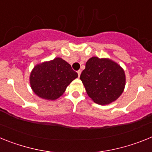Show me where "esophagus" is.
Wrapping results in <instances>:
<instances>
[{
	"label": "esophagus",
	"instance_id": "1",
	"mask_svg": "<svg viewBox=\"0 0 152 152\" xmlns=\"http://www.w3.org/2000/svg\"><path fill=\"white\" fill-rule=\"evenodd\" d=\"M80 73H81V71H80V70H78V71H77V75H78V77H80Z\"/></svg>",
	"mask_w": 152,
	"mask_h": 152
}]
</instances>
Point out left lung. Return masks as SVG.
<instances>
[{"label": "left lung", "instance_id": "left-lung-1", "mask_svg": "<svg viewBox=\"0 0 152 152\" xmlns=\"http://www.w3.org/2000/svg\"><path fill=\"white\" fill-rule=\"evenodd\" d=\"M80 78L88 96L100 105L115 101L122 94L126 84L125 72L119 64L97 57L87 61Z\"/></svg>", "mask_w": 152, "mask_h": 152}]
</instances>
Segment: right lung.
<instances>
[{
	"instance_id": "right-lung-1",
	"label": "right lung",
	"mask_w": 152,
	"mask_h": 152,
	"mask_svg": "<svg viewBox=\"0 0 152 152\" xmlns=\"http://www.w3.org/2000/svg\"><path fill=\"white\" fill-rule=\"evenodd\" d=\"M77 77V73L61 58L39 64L30 75L31 88L37 96L56 100L64 94L68 84Z\"/></svg>"
}]
</instances>
